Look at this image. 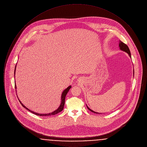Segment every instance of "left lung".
I'll list each match as a JSON object with an SVG mask.
<instances>
[{"label":"left lung","mask_w":147,"mask_h":147,"mask_svg":"<svg viewBox=\"0 0 147 147\" xmlns=\"http://www.w3.org/2000/svg\"><path fill=\"white\" fill-rule=\"evenodd\" d=\"M119 47L120 49H121L122 51H123L126 52V53H127L129 55V56H130V57H131L130 51H129V48H128V47L127 46V45H126L125 43H124L123 42L119 41ZM87 108H88V110H89L90 111L94 112V113H98H98H98V112H95V111L91 110V109H89L88 106H87Z\"/></svg>","instance_id":"obj_1"}]
</instances>
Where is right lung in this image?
<instances>
[{
    "label": "right lung",
    "instance_id": "add662e5",
    "mask_svg": "<svg viewBox=\"0 0 147 147\" xmlns=\"http://www.w3.org/2000/svg\"><path fill=\"white\" fill-rule=\"evenodd\" d=\"M15 68H16V66H15ZM14 74H15V72H14ZM15 89H16V85H15ZM71 86H69L65 90H64L63 91V92H62V97H61V100H62L61 103V105L59 106V107L58 108V109H57L56 111H55L54 112H51V113H47V114H40V113H36V112H34V111H31V110H30L29 109H28L26 107H25L24 105H23V104L21 103V102H20V100H19V101L20 102L21 105H22L24 107H25L26 110H28V111H30L31 112H32V113L35 114L36 115H38V116H51V115H56L57 113H59V112H60L63 110V107H64V103H65V96H66V95H67L68 92L69 91V89L71 88Z\"/></svg>",
    "mask_w": 147,
    "mask_h": 147
}]
</instances>
